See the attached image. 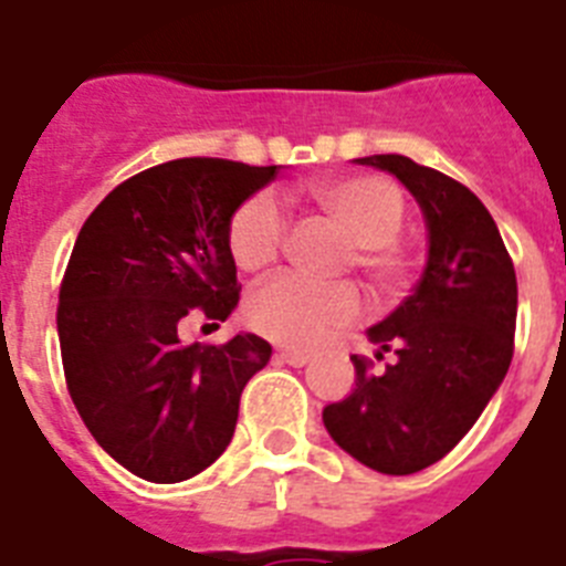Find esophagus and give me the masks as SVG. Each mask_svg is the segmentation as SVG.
<instances>
[{
	"label": "esophagus",
	"mask_w": 566,
	"mask_h": 566,
	"mask_svg": "<svg viewBox=\"0 0 566 566\" xmlns=\"http://www.w3.org/2000/svg\"><path fill=\"white\" fill-rule=\"evenodd\" d=\"M275 356L282 359V363L293 365V368H302V365L311 363V354H305V350H293V348H279L275 350Z\"/></svg>",
	"instance_id": "1"
}]
</instances>
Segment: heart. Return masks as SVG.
Segmentation results:
<instances>
[{
	"label": "heart",
	"mask_w": 566,
	"mask_h": 566,
	"mask_svg": "<svg viewBox=\"0 0 566 566\" xmlns=\"http://www.w3.org/2000/svg\"><path fill=\"white\" fill-rule=\"evenodd\" d=\"M313 203L354 241V264L371 284V291L388 296L402 284V259L397 232L406 218L402 192L391 180L377 175H342L311 184ZM284 221L282 207L270 192L250 195L232 212L227 244L232 261L244 273L268 270L282 253ZM359 293L350 284L322 287L296 275H279L261 284L247 298V322L282 345H313L331 327L348 325L359 316Z\"/></svg>",
	"instance_id": "b5f03b06"
}]
</instances>
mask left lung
Listing matches in <instances>:
<instances>
[{
    "mask_svg": "<svg viewBox=\"0 0 566 566\" xmlns=\"http://www.w3.org/2000/svg\"><path fill=\"white\" fill-rule=\"evenodd\" d=\"M354 164L394 175L426 221V268L415 293L365 334L382 374L354 359V391L322 411L334 443L382 474H415L452 452L512 363L517 282L497 224L481 198L406 155Z\"/></svg>",
    "mask_w": 566,
    "mask_h": 566,
    "instance_id": "obj_1",
    "label": "left lung"
}]
</instances>
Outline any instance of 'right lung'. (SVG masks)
I'll use <instances>...</instances> for the list:
<instances>
[{"label": "right lung", "mask_w": 566, "mask_h": 566, "mask_svg": "<svg viewBox=\"0 0 566 566\" xmlns=\"http://www.w3.org/2000/svg\"><path fill=\"white\" fill-rule=\"evenodd\" d=\"M275 166L180 158L151 166L85 218L60 287L56 334L85 429L120 467L178 483L216 463L235 431L241 391L270 342L184 345L180 319L224 322L239 305L227 244L232 212Z\"/></svg>", "instance_id": "1"}]
</instances>
